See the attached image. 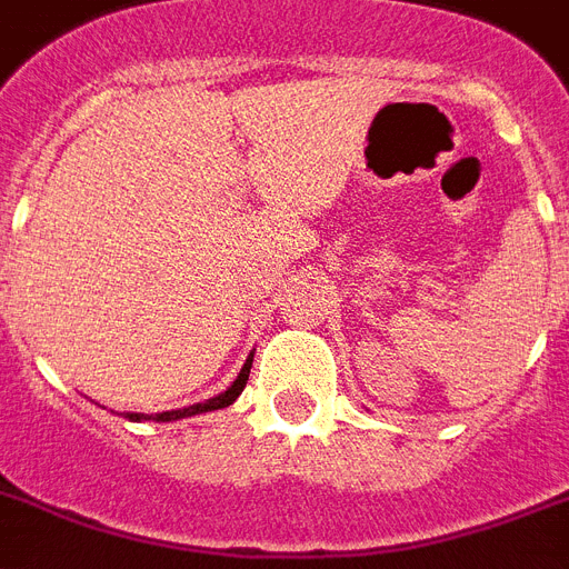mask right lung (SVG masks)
<instances>
[{
	"mask_svg": "<svg viewBox=\"0 0 569 569\" xmlns=\"http://www.w3.org/2000/svg\"><path fill=\"white\" fill-rule=\"evenodd\" d=\"M252 355L256 351H250V358H247V363L241 366V372H238V378L232 380L227 387V392H220V396L209 398V401L203 403H191V407H182V410H168V412H121L127 421H180V419H189V416H200V412H211V410H223V407H229V403L234 401V398L241 396L243 387H247V380H250V369H252Z\"/></svg>",
	"mask_w": 569,
	"mask_h": 569,
	"instance_id": "1",
	"label": "right lung"
}]
</instances>
